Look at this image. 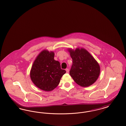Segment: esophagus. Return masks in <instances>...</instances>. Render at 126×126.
Listing matches in <instances>:
<instances>
[{"instance_id":"1","label":"esophagus","mask_w":126,"mask_h":126,"mask_svg":"<svg viewBox=\"0 0 126 126\" xmlns=\"http://www.w3.org/2000/svg\"><path fill=\"white\" fill-rule=\"evenodd\" d=\"M66 72L67 73L69 72V69L68 68H66Z\"/></svg>"}]
</instances>
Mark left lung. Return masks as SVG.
Listing matches in <instances>:
<instances>
[{
    "label": "left lung",
    "instance_id": "8db88e82",
    "mask_svg": "<svg viewBox=\"0 0 126 126\" xmlns=\"http://www.w3.org/2000/svg\"><path fill=\"white\" fill-rule=\"evenodd\" d=\"M73 60L69 74L75 82L83 87L94 84L100 75V67L93 57L85 49H69Z\"/></svg>",
    "mask_w": 126,
    "mask_h": 126
}]
</instances>
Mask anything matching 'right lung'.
Returning <instances> with one entry per match:
<instances>
[{"label":"right lung","mask_w":126,"mask_h":126,"mask_svg":"<svg viewBox=\"0 0 126 126\" xmlns=\"http://www.w3.org/2000/svg\"><path fill=\"white\" fill-rule=\"evenodd\" d=\"M53 52L43 50L34 61L30 72L32 81L37 87L45 91L55 89L66 71L60 63L54 60Z\"/></svg>","instance_id":"add662e5"}]
</instances>
